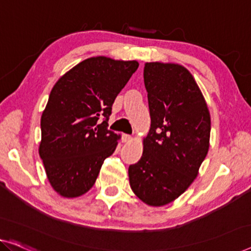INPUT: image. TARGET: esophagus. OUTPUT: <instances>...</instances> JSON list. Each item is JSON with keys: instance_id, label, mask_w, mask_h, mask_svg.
<instances>
[{"instance_id": "1", "label": "esophagus", "mask_w": 251, "mask_h": 251, "mask_svg": "<svg viewBox=\"0 0 251 251\" xmlns=\"http://www.w3.org/2000/svg\"><path fill=\"white\" fill-rule=\"evenodd\" d=\"M122 141L124 142V143H128V142L132 141V136L130 135H127V134H124L122 137Z\"/></svg>"}]
</instances>
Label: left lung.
Listing matches in <instances>:
<instances>
[{
    "label": "left lung",
    "instance_id": "obj_1",
    "mask_svg": "<svg viewBox=\"0 0 251 251\" xmlns=\"http://www.w3.org/2000/svg\"><path fill=\"white\" fill-rule=\"evenodd\" d=\"M151 127L140 161L128 168L134 194L150 206L174 201L192 185L209 148L211 116L192 73L174 63H145Z\"/></svg>",
    "mask_w": 251,
    "mask_h": 251
}]
</instances>
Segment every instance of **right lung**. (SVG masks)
I'll return each mask as SVG.
<instances>
[{
	"mask_svg": "<svg viewBox=\"0 0 251 251\" xmlns=\"http://www.w3.org/2000/svg\"><path fill=\"white\" fill-rule=\"evenodd\" d=\"M138 67L136 61L90 57L59 77L40 119L39 155L48 181L66 198L95 185L121 135L107 129L116 97ZM100 119H103L101 122Z\"/></svg>",
	"mask_w": 251,
	"mask_h": 251,
	"instance_id": "obj_1",
	"label": "right lung"
}]
</instances>
